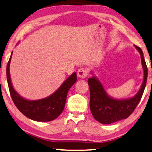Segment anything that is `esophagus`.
<instances>
[{"mask_svg":"<svg viewBox=\"0 0 152 152\" xmlns=\"http://www.w3.org/2000/svg\"><path fill=\"white\" fill-rule=\"evenodd\" d=\"M88 75V70L86 67L80 68L78 70V76L80 78H85Z\"/></svg>","mask_w":152,"mask_h":152,"instance_id":"1","label":"esophagus"}]
</instances>
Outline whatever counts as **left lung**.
I'll return each instance as SVG.
<instances>
[{
    "label": "left lung",
    "mask_w": 152,
    "mask_h": 152,
    "mask_svg": "<svg viewBox=\"0 0 152 152\" xmlns=\"http://www.w3.org/2000/svg\"><path fill=\"white\" fill-rule=\"evenodd\" d=\"M141 58L143 69V81L140 88L133 97L126 99H116L111 97L104 89L98 78L92 76L88 79L90 91L89 106L94 118L102 124H111L125 119L134 112L144 92L147 78V67L142 50L134 45Z\"/></svg>",
    "instance_id": "left-lung-1"
}]
</instances>
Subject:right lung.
<instances>
[{
    "instance_id": "obj_1",
    "label": "right lung",
    "mask_w": 152,
    "mask_h": 152,
    "mask_svg": "<svg viewBox=\"0 0 152 152\" xmlns=\"http://www.w3.org/2000/svg\"><path fill=\"white\" fill-rule=\"evenodd\" d=\"M12 53L7 65V79L10 95L15 105L25 116L38 122L52 121L63 112L69 89L76 82V73L68 77L61 87L49 96L39 100H28L15 90L10 77V66Z\"/></svg>"
}]
</instances>
